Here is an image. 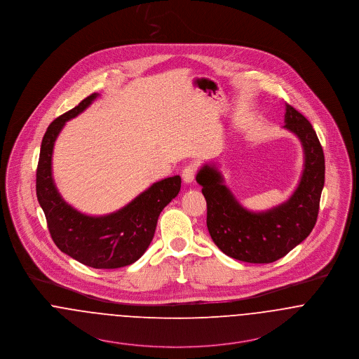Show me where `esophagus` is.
Masks as SVG:
<instances>
[{"mask_svg":"<svg viewBox=\"0 0 359 359\" xmlns=\"http://www.w3.org/2000/svg\"><path fill=\"white\" fill-rule=\"evenodd\" d=\"M195 175H196V165H195V164H190L189 167H186V168L183 169L182 176H183L184 183H187V184L192 183L194 179H195Z\"/></svg>","mask_w":359,"mask_h":359,"instance_id":"1","label":"esophagus"}]
</instances>
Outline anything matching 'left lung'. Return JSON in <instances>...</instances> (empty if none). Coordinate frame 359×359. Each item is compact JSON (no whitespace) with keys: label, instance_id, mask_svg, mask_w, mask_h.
<instances>
[{"label":"left lung","instance_id":"8db88e82","mask_svg":"<svg viewBox=\"0 0 359 359\" xmlns=\"http://www.w3.org/2000/svg\"><path fill=\"white\" fill-rule=\"evenodd\" d=\"M285 128L301 141L305 161L293 195L273 209L243 208L214 165H203L196 175L208 203L206 224L211 238L233 259L273 263L302 243L315 228L325 175L323 148L309 121L290 104H286Z\"/></svg>","mask_w":359,"mask_h":359}]
</instances>
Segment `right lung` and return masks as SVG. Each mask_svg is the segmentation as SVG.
<instances>
[{"mask_svg": "<svg viewBox=\"0 0 359 359\" xmlns=\"http://www.w3.org/2000/svg\"><path fill=\"white\" fill-rule=\"evenodd\" d=\"M97 96L85 97L47 127L36 169V196L51 238L62 252L93 269H119L133 264L148 250L158 215L179 194L182 179L176 175L153 183L125 208L107 215H86L67 205L53 180V149L65 123Z\"/></svg>", "mask_w": 359, "mask_h": 359, "instance_id": "add662e5", "label": "right lung"}]
</instances>
